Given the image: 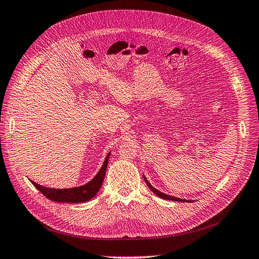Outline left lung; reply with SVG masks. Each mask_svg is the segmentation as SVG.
Segmentation results:
<instances>
[{
    "mask_svg": "<svg viewBox=\"0 0 259 259\" xmlns=\"http://www.w3.org/2000/svg\"><path fill=\"white\" fill-rule=\"evenodd\" d=\"M144 179H145V182H146V184H147V186L150 188V190L153 192V193H155L156 195H158V197H160V198H162V199H164V200H170V201H178V202H193L192 200H186V199H180V198H176V197H173V195H169V194H165V193H163V192H161L160 190H158V189H155V188L153 187V186H151V184L148 182V179L146 178V176L144 175Z\"/></svg>",
    "mask_w": 259,
    "mask_h": 259,
    "instance_id": "1",
    "label": "left lung"
}]
</instances>
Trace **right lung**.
I'll use <instances>...</instances> for the list:
<instances>
[{"mask_svg": "<svg viewBox=\"0 0 259 259\" xmlns=\"http://www.w3.org/2000/svg\"><path fill=\"white\" fill-rule=\"evenodd\" d=\"M110 153L111 152H109L107 154L103 166L100 167L99 171L95 175V177H94L91 182H89L88 184H85L83 186L74 187V188H66V189H56V188H48V187L41 186L34 183L33 180H30V182L32 183L36 189L41 193H43L46 198L55 202L82 203V202L90 201L91 199L95 197L97 192L99 191L101 185H103Z\"/></svg>", "mask_w": 259, "mask_h": 259, "instance_id": "1", "label": "right lung"}]
</instances>
